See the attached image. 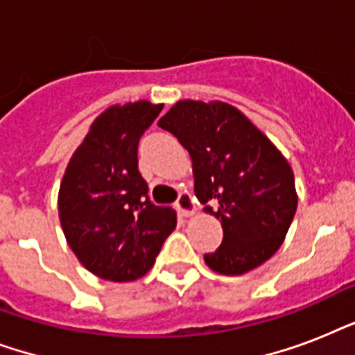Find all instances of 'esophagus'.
Instances as JSON below:
<instances>
[{
    "label": "esophagus",
    "mask_w": 355,
    "mask_h": 355,
    "mask_svg": "<svg viewBox=\"0 0 355 355\" xmlns=\"http://www.w3.org/2000/svg\"><path fill=\"white\" fill-rule=\"evenodd\" d=\"M177 208L184 217H191L195 211H197L195 199L189 193H180V197H178V200H177Z\"/></svg>",
    "instance_id": "obj_1"
}]
</instances>
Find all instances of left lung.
Here are the masks:
<instances>
[{
    "label": "left lung",
    "instance_id": "1",
    "mask_svg": "<svg viewBox=\"0 0 355 355\" xmlns=\"http://www.w3.org/2000/svg\"><path fill=\"white\" fill-rule=\"evenodd\" d=\"M193 162L195 195L223 227V243L205 261L237 276L265 263L280 248L298 206L295 175L278 147L236 107L182 99L162 116Z\"/></svg>",
    "mask_w": 355,
    "mask_h": 355
}]
</instances>
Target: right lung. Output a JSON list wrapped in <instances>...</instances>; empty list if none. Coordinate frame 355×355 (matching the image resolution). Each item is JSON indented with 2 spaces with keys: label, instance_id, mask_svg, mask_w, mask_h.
<instances>
[{
  "label": "right lung",
  "instance_id": "right-lung-1",
  "mask_svg": "<svg viewBox=\"0 0 355 355\" xmlns=\"http://www.w3.org/2000/svg\"><path fill=\"white\" fill-rule=\"evenodd\" d=\"M162 108L145 99L108 107L94 119L60 180L58 219L66 241L103 280L147 275L177 227L175 210L150 202L138 171V141Z\"/></svg>",
  "mask_w": 355,
  "mask_h": 355
}]
</instances>
